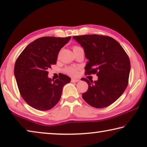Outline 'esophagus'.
Returning <instances> with one entry per match:
<instances>
[{
    "mask_svg": "<svg viewBox=\"0 0 147 147\" xmlns=\"http://www.w3.org/2000/svg\"><path fill=\"white\" fill-rule=\"evenodd\" d=\"M80 81L79 79H76V78H72L71 79V82H78Z\"/></svg>",
    "mask_w": 147,
    "mask_h": 147,
    "instance_id": "obj_1",
    "label": "esophagus"
}]
</instances>
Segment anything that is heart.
<instances>
[{
    "mask_svg": "<svg viewBox=\"0 0 147 147\" xmlns=\"http://www.w3.org/2000/svg\"><path fill=\"white\" fill-rule=\"evenodd\" d=\"M78 48H80V47H79L78 46H74L73 49ZM65 71L66 73L71 74V75H74L77 72V69L76 67H67L65 69Z\"/></svg>",
    "mask_w": 147,
    "mask_h": 147,
    "instance_id": "obj_1",
    "label": "heart"
}]
</instances>
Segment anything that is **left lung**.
Listing matches in <instances>:
<instances>
[{
  "mask_svg": "<svg viewBox=\"0 0 147 147\" xmlns=\"http://www.w3.org/2000/svg\"><path fill=\"white\" fill-rule=\"evenodd\" d=\"M83 47L88 59L86 74H96L98 80L83 78L88 89L82 98L89 105L103 108L111 105L123 94L128 84L130 61L117 41L109 36L83 35L73 37Z\"/></svg>",
  "mask_w": 147,
  "mask_h": 147,
  "instance_id": "left-lung-1",
  "label": "left lung"
}]
</instances>
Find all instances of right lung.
<instances>
[{
  "instance_id": "obj_1",
  "label": "right lung",
  "mask_w": 147,
  "mask_h": 147,
  "mask_svg": "<svg viewBox=\"0 0 147 147\" xmlns=\"http://www.w3.org/2000/svg\"><path fill=\"white\" fill-rule=\"evenodd\" d=\"M43 37L27 45L17 59L14 74L20 94L33 108L47 111L61 98L63 86L71 78L61 74L55 80L48 77V69L56 63L59 51L71 39Z\"/></svg>"
}]
</instances>
